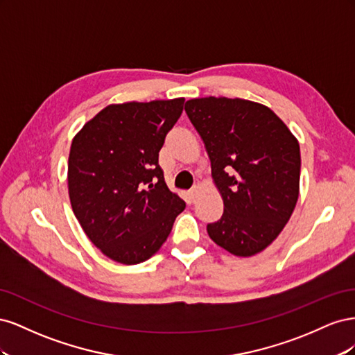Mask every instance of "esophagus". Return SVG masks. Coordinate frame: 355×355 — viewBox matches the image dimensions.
<instances>
[{"label": "esophagus", "instance_id": "obj_1", "mask_svg": "<svg viewBox=\"0 0 355 355\" xmlns=\"http://www.w3.org/2000/svg\"><path fill=\"white\" fill-rule=\"evenodd\" d=\"M198 191H200V185H194L192 187V189L189 191V200L194 202L196 201V198H197V196H198Z\"/></svg>", "mask_w": 355, "mask_h": 355}]
</instances>
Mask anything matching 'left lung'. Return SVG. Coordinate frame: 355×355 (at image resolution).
<instances>
[{
  "mask_svg": "<svg viewBox=\"0 0 355 355\" xmlns=\"http://www.w3.org/2000/svg\"><path fill=\"white\" fill-rule=\"evenodd\" d=\"M223 200L209 237L235 256H253L283 231L299 197L297 139L268 106L245 99L201 98L185 103Z\"/></svg>",
  "mask_w": 355,
  "mask_h": 355,
  "instance_id": "obj_1",
  "label": "left lung"
}]
</instances>
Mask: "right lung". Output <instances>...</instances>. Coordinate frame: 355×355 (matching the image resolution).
I'll return each mask as SVG.
<instances>
[{"mask_svg": "<svg viewBox=\"0 0 355 355\" xmlns=\"http://www.w3.org/2000/svg\"><path fill=\"white\" fill-rule=\"evenodd\" d=\"M184 102L110 105L73 137L71 206L90 241L115 262L136 265L155 254L187 206L168 189L158 164Z\"/></svg>", "mask_w": 355, "mask_h": 355, "instance_id": "obj_1", "label": "right lung"}]
</instances>
